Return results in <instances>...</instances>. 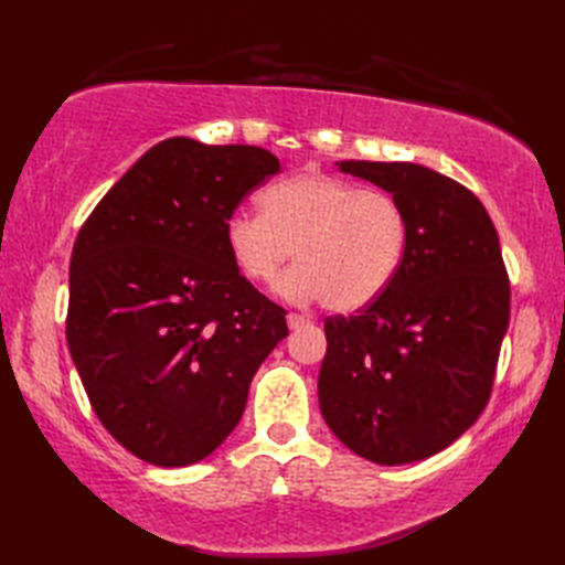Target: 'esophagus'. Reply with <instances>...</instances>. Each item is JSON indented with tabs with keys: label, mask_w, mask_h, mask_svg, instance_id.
<instances>
[{
	"label": "esophagus",
	"mask_w": 565,
	"mask_h": 565,
	"mask_svg": "<svg viewBox=\"0 0 565 565\" xmlns=\"http://www.w3.org/2000/svg\"><path fill=\"white\" fill-rule=\"evenodd\" d=\"M286 322H289L291 330H298V328H303V326H310V318L301 316V313H289V316H286Z\"/></svg>",
	"instance_id": "esophagus-1"
}]
</instances>
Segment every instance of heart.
Here are the masks:
<instances>
[{
  "mask_svg": "<svg viewBox=\"0 0 565 565\" xmlns=\"http://www.w3.org/2000/svg\"><path fill=\"white\" fill-rule=\"evenodd\" d=\"M262 213L239 211L225 223L231 257L249 281H279L291 301L322 298L330 310H362L391 289L411 247V218L388 191L303 172L259 194Z\"/></svg>",
  "mask_w": 565,
  "mask_h": 565,
  "instance_id": "1",
  "label": "heart"
}]
</instances>
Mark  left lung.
Here are the masks:
<instances>
[{
	"label": "left lung",
	"instance_id": "left-lung-1",
	"mask_svg": "<svg viewBox=\"0 0 565 565\" xmlns=\"http://www.w3.org/2000/svg\"><path fill=\"white\" fill-rule=\"evenodd\" d=\"M340 170L403 203L411 247L379 301L326 320L320 411L369 461H423L459 439L493 391L510 322L500 239L473 191L429 167L350 160Z\"/></svg>",
	"mask_w": 565,
	"mask_h": 565
}]
</instances>
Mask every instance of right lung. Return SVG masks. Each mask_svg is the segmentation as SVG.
Instances as JSON below:
<instances>
[{
  "label": "right lung",
  "instance_id": "right-lung-1",
  "mask_svg": "<svg viewBox=\"0 0 565 565\" xmlns=\"http://www.w3.org/2000/svg\"><path fill=\"white\" fill-rule=\"evenodd\" d=\"M255 146L170 138L106 191L72 247L67 347L94 413L138 459H206L245 413L286 310L231 257L225 223L279 172Z\"/></svg>",
  "mask_w": 565,
  "mask_h": 565
}]
</instances>
